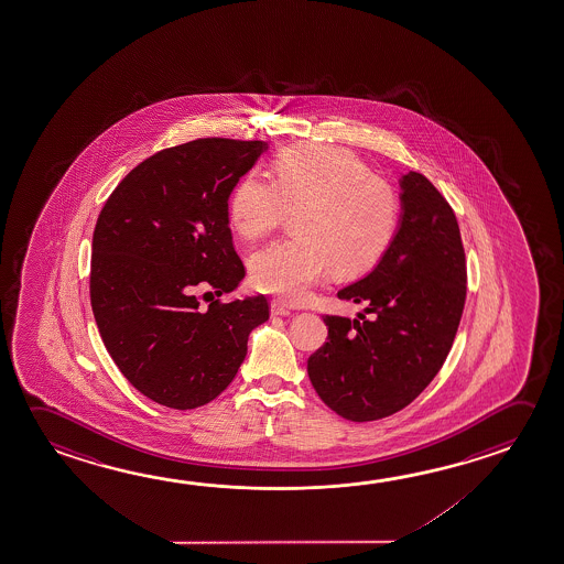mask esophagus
<instances>
[{"label":"esophagus","mask_w":564,"mask_h":564,"mask_svg":"<svg viewBox=\"0 0 564 564\" xmlns=\"http://www.w3.org/2000/svg\"><path fill=\"white\" fill-rule=\"evenodd\" d=\"M271 314H273V316H289L291 308H289L285 303H281V301H273V303H271Z\"/></svg>","instance_id":"1"}]
</instances>
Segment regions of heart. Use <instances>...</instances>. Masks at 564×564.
<instances>
[{
  "instance_id": "1",
  "label": "heart",
  "mask_w": 564,
  "mask_h": 564,
  "mask_svg": "<svg viewBox=\"0 0 564 564\" xmlns=\"http://www.w3.org/2000/svg\"><path fill=\"white\" fill-rule=\"evenodd\" d=\"M273 183L241 176L228 196V220L243 240L278 230L295 213L293 238L250 259L253 286L291 303L303 301L334 269L340 278L366 273L395 236L399 196L351 151L296 143L271 163Z\"/></svg>"
}]
</instances>
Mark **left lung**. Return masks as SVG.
<instances>
[{
    "instance_id": "8db88e82",
    "label": "left lung",
    "mask_w": 564,
    "mask_h": 564,
    "mask_svg": "<svg viewBox=\"0 0 564 564\" xmlns=\"http://www.w3.org/2000/svg\"><path fill=\"white\" fill-rule=\"evenodd\" d=\"M401 185V220L366 278L344 301L366 303L358 318L326 314L328 338L306 370L318 398L354 421H378L409 405L443 368L466 301L460 228L443 194L421 173Z\"/></svg>"
}]
</instances>
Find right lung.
<instances>
[{"label":"right lung","instance_id":"1","mask_svg":"<svg viewBox=\"0 0 564 564\" xmlns=\"http://www.w3.org/2000/svg\"><path fill=\"white\" fill-rule=\"evenodd\" d=\"M265 141L194 139L139 163L104 204L93 236L90 303L106 350L131 386L178 411L228 388L248 336L269 318L263 295L200 306L240 285L228 196Z\"/></svg>","mask_w":564,"mask_h":564}]
</instances>
